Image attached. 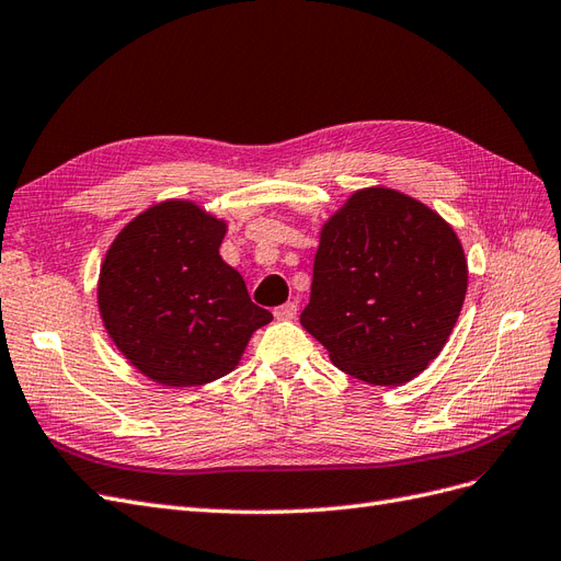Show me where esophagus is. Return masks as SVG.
<instances>
[{"label": "esophagus", "instance_id": "34e87169", "mask_svg": "<svg viewBox=\"0 0 561 561\" xmlns=\"http://www.w3.org/2000/svg\"><path fill=\"white\" fill-rule=\"evenodd\" d=\"M274 316H276L278 320H293V318L297 316V304H295V301H285L283 307H278V309L274 311Z\"/></svg>", "mask_w": 561, "mask_h": 561}]
</instances>
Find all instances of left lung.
I'll return each instance as SVG.
<instances>
[{
  "label": "left lung",
  "mask_w": 561,
  "mask_h": 561,
  "mask_svg": "<svg viewBox=\"0 0 561 561\" xmlns=\"http://www.w3.org/2000/svg\"><path fill=\"white\" fill-rule=\"evenodd\" d=\"M466 290V252L451 225L402 192L365 186L320 227L299 322L346 375L402 386L445 348Z\"/></svg>",
  "instance_id": "obj_1"
}]
</instances>
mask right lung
Returning <instances> with one entry per match:
<instances>
[{"instance_id":"obj_1","label":"right lung","mask_w":561,"mask_h":561,"mask_svg":"<svg viewBox=\"0 0 561 561\" xmlns=\"http://www.w3.org/2000/svg\"><path fill=\"white\" fill-rule=\"evenodd\" d=\"M227 219L168 198L116 233L98 276V311L124 358L171 388L206 386L239 367L274 316L219 257Z\"/></svg>"}]
</instances>
